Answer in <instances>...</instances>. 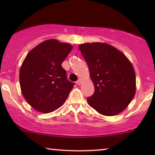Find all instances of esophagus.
Wrapping results in <instances>:
<instances>
[{"mask_svg":"<svg viewBox=\"0 0 155 155\" xmlns=\"http://www.w3.org/2000/svg\"><path fill=\"white\" fill-rule=\"evenodd\" d=\"M76 83H77V84H78V85H80V84H82V80L79 79L77 82H76Z\"/></svg>","mask_w":155,"mask_h":155,"instance_id":"34e87169","label":"esophagus"}]
</instances>
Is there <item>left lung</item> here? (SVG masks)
I'll list each match as a JSON object with an SVG mask.
<instances>
[{
  "instance_id": "obj_1",
  "label": "left lung",
  "mask_w": 155,
  "mask_h": 155,
  "mask_svg": "<svg viewBox=\"0 0 155 155\" xmlns=\"http://www.w3.org/2000/svg\"><path fill=\"white\" fill-rule=\"evenodd\" d=\"M87 63L94 93L87 98L89 105L101 115L120 114L132 101L136 92L134 68L124 53L107 43L79 45Z\"/></svg>"
}]
</instances>
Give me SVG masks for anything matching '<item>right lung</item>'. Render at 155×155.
Here are the masks:
<instances>
[{
    "instance_id": "obj_1",
    "label": "right lung",
    "mask_w": 155,
    "mask_h": 155,
    "mask_svg": "<svg viewBox=\"0 0 155 155\" xmlns=\"http://www.w3.org/2000/svg\"><path fill=\"white\" fill-rule=\"evenodd\" d=\"M73 48L70 44L48 39L33 48L23 61L20 70L21 92L37 111H54L68 97L74 83L67 80L61 64Z\"/></svg>"
}]
</instances>
